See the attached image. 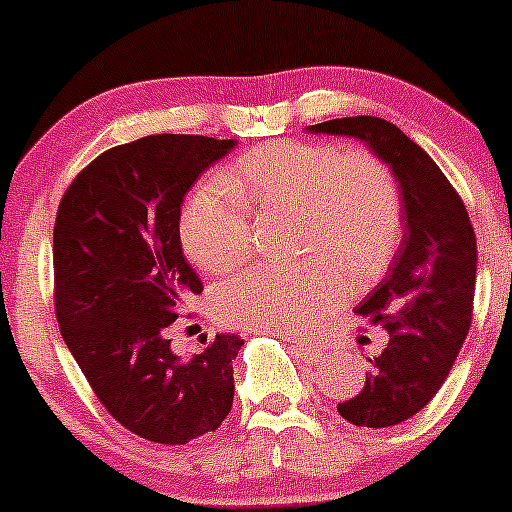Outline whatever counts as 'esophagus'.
Segmentation results:
<instances>
[{
	"label": "esophagus",
	"instance_id": "esophagus-1",
	"mask_svg": "<svg viewBox=\"0 0 512 512\" xmlns=\"http://www.w3.org/2000/svg\"><path fill=\"white\" fill-rule=\"evenodd\" d=\"M287 342L292 344V347L297 349L299 354L307 356V359H319V356H322V349H319L317 344H312V342H302V339H287Z\"/></svg>",
	"mask_w": 512,
	"mask_h": 512
}]
</instances>
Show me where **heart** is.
<instances>
[{"label": "heart", "instance_id": "b5f03b06", "mask_svg": "<svg viewBox=\"0 0 512 512\" xmlns=\"http://www.w3.org/2000/svg\"><path fill=\"white\" fill-rule=\"evenodd\" d=\"M252 210H297V247L312 260L255 267L218 287L215 317L227 327L307 332L344 297L339 270L374 277L389 265L404 225L394 173L381 158L334 143L275 141L252 148L227 178L208 175L185 198L180 240L203 270L230 272L252 250Z\"/></svg>", "mask_w": 512, "mask_h": 512}]
</instances>
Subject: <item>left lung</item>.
Wrapping results in <instances>:
<instances>
[{"label": "left lung", "instance_id": "8db88e82", "mask_svg": "<svg viewBox=\"0 0 512 512\" xmlns=\"http://www.w3.org/2000/svg\"><path fill=\"white\" fill-rule=\"evenodd\" d=\"M307 131L364 141L401 188L404 240L379 287L356 307L366 322L389 332V344L369 359L364 389L337 406L354 426H396L436 396L466 342L476 292V232L441 168L394 123L349 116Z\"/></svg>", "mask_w": 512, "mask_h": 512}]
</instances>
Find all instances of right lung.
<instances>
[{
	"mask_svg": "<svg viewBox=\"0 0 512 512\" xmlns=\"http://www.w3.org/2000/svg\"><path fill=\"white\" fill-rule=\"evenodd\" d=\"M237 141L158 133L91 160L54 223L61 337L96 399L121 426L165 446L215 431L230 414L232 359L245 342L215 334L178 356L168 329L203 282L185 262L180 205Z\"/></svg>",
	"mask_w": 512,
	"mask_h": 512,
	"instance_id": "right-lung-1",
	"label": "right lung"
}]
</instances>
